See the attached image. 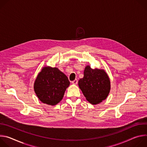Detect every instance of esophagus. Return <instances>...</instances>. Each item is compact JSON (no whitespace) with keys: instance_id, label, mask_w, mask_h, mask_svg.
<instances>
[{"instance_id":"34e87169","label":"esophagus","mask_w":147,"mask_h":147,"mask_svg":"<svg viewBox=\"0 0 147 147\" xmlns=\"http://www.w3.org/2000/svg\"><path fill=\"white\" fill-rule=\"evenodd\" d=\"M71 83L73 84L77 85V83H78V80H77V79H76V80H74V81H73L71 82Z\"/></svg>"}]
</instances>
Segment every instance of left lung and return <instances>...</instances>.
<instances>
[{
  "label": "left lung",
  "instance_id": "1",
  "mask_svg": "<svg viewBox=\"0 0 147 147\" xmlns=\"http://www.w3.org/2000/svg\"><path fill=\"white\" fill-rule=\"evenodd\" d=\"M78 86L86 99L91 104L96 105L108 97L111 81L103 69H93L87 65L84 71V77L78 81Z\"/></svg>",
  "mask_w": 147,
  "mask_h": 147
}]
</instances>
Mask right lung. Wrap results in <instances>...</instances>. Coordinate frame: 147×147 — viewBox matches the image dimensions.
<instances>
[{
    "label": "right lung",
    "instance_id": "obj_1",
    "mask_svg": "<svg viewBox=\"0 0 147 147\" xmlns=\"http://www.w3.org/2000/svg\"><path fill=\"white\" fill-rule=\"evenodd\" d=\"M69 86L68 78L58 68L45 66L35 80L34 89L42 102L54 106L61 100Z\"/></svg>",
    "mask_w": 147,
    "mask_h": 147
}]
</instances>
